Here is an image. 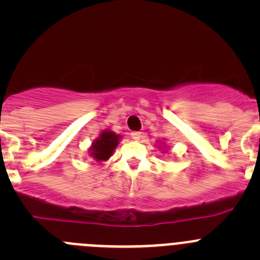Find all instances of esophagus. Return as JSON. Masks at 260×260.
I'll return each instance as SVG.
<instances>
[{
	"instance_id": "1",
	"label": "esophagus",
	"mask_w": 260,
	"mask_h": 260,
	"mask_svg": "<svg viewBox=\"0 0 260 260\" xmlns=\"http://www.w3.org/2000/svg\"><path fill=\"white\" fill-rule=\"evenodd\" d=\"M131 137L136 141L141 140V138H142V132H132L131 133Z\"/></svg>"
}]
</instances>
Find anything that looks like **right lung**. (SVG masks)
Segmentation results:
<instances>
[{"instance_id":"1","label":"right lung","mask_w":260,"mask_h":260,"mask_svg":"<svg viewBox=\"0 0 260 260\" xmlns=\"http://www.w3.org/2000/svg\"><path fill=\"white\" fill-rule=\"evenodd\" d=\"M119 136L112 131H103L90 147L91 157L95 161H107L113 153L114 148L119 143Z\"/></svg>"}]
</instances>
